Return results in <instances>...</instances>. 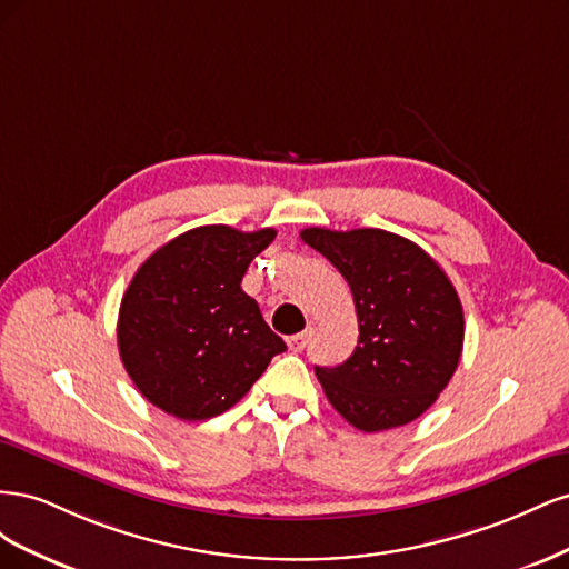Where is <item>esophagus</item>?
Segmentation results:
<instances>
[{
	"instance_id": "obj_1",
	"label": "esophagus",
	"mask_w": 569,
	"mask_h": 569,
	"mask_svg": "<svg viewBox=\"0 0 569 569\" xmlns=\"http://www.w3.org/2000/svg\"><path fill=\"white\" fill-rule=\"evenodd\" d=\"M308 332H299V335H295V337H289L287 339V343H289V349L291 351H303L306 349V343H308Z\"/></svg>"
}]
</instances>
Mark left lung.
Listing matches in <instances>:
<instances>
[{
	"mask_svg": "<svg viewBox=\"0 0 569 569\" xmlns=\"http://www.w3.org/2000/svg\"><path fill=\"white\" fill-rule=\"evenodd\" d=\"M349 282L358 347L316 368L327 401L360 432L408 425L437 401L462 353L458 291L432 256L387 230H301Z\"/></svg>",
	"mask_w": 569,
	"mask_h": 569,
	"instance_id": "left-lung-1",
	"label": "left lung"
}]
</instances>
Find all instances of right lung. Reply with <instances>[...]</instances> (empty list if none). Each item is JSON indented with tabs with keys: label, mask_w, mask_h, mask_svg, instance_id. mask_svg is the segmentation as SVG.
Segmentation results:
<instances>
[{
	"label": "right lung",
	"mask_w": 569,
	"mask_h": 569,
	"mask_svg": "<svg viewBox=\"0 0 569 569\" xmlns=\"http://www.w3.org/2000/svg\"><path fill=\"white\" fill-rule=\"evenodd\" d=\"M272 228L189 230L134 272L118 313V351L149 403L187 422L232 408L287 347L242 289Z\"/></svg>",
	"instance_id": "right-lung-1"
}]
</instances>
